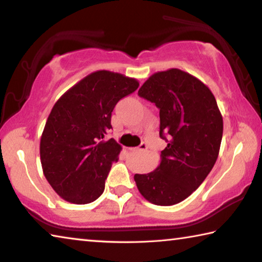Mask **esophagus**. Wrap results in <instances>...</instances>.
Returning a JSON list of instances; mask_svg holds the SVG:
<instances>
[{"mask_svg": "<svg viewBox=\"0 0 262 262\" xmlns=\"http://www.w3.org/2000/svg\"><path fill=\"white\" fill-rule=\"evenodd\" d=\"M133 151H147L148 150V144L147 143H141L137 148H130Z\"/></svg>", "mask_w": 262, "mask_h": 262, "instance_id": "esophagus-1", "label": "esophagus"}]
</instances>
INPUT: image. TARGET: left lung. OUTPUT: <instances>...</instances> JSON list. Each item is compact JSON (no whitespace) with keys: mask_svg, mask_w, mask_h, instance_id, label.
<instances>
[{"mask_svg":"<svg viewBox=\"0 0 262 262\" xmlns=\"http://www.w3.org/2000/svg\"><path fill=\"white\" fill-rule=\"evenodd\" d=\"M139 96L159 108V136L167 145L157 168L134 176L137 189L154 205H177L214 167L223 135V117L210 89L177 68L152 74L140 88Z\"/></svg>","mask_w":262,"mask_h":262,"instance_id":"8db88e82","label":"left lung"}]
</instances>
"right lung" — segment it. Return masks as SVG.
<instances>
[{"label":"right lung","mask_w":262,"mask_h":262,"mask_svg":"<svg viewBox=\"0 0 262 262\" xmlns=\"http://www.w3.org/2000/svg\"><path fill=\"white\" fill-rule=\"evenodd\" d=\"M136 78L97 70L62 95L53 106L40 139L42 172L57 195L75 205L94 202L122 150L105 140L111 115L123 97L139 88Z\"/></svg>","instance_id":"right-lung-1"}]
</instances>
